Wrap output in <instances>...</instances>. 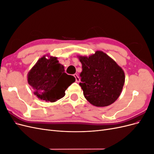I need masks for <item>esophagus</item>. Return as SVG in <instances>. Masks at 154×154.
Listing matches in <instances>:
<instances>
[{
	"instance_id": "1",
	"label": "esophagus",
	"mask_w": 154,
	"mask_h": 154,
	"mask_svg": "<svg viewBox=\"0 0 154 154\" xmlns=\"http://www.w3.org/2000/svg\"><path fill=\"white\" fill-rule=\"evenodd\" d=\"M74 78H75V79H76V82L77 83H79V82H80V78H79V76L77 75L76 74H74Z\"/></svg>"
}]
</instances>
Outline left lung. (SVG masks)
I'll return each instance as SVG.
<instances>
[{"instance_id": "left-lung-1", "label": "left lung", "mask_w": 154, "mask_h": 154, "mask_svg": "<svg viewBox=\"0 0 154 154\" xmlns=\"http://www.w3.org/2000/svg\"><path fill=\"white\" fill-rule=\"evenodd\" d=\"M78 58L82 64L80 85L86 100L99 107L112 104L124 85L123 69L101 51H96L89 57L79 55Z\"/></svg>"}]
</instances>
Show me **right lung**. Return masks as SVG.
<instances>
[{"instance_id":"1","label":"right lung","mask_w":154,"mask_h":154,"mask_svg":"<svg viewBox=\"0 0 154 154\" xmlns=\"http://www.w3.org/2000/svg\"><path fill=\"white\" fill-rule=\"evenodd\" d=\"M75 80L73 76L65 72L64 67L59 63L57 57L48 55L40 58L27 74V82L33 89L34 94L47 102L61 99Z\"/></svg>"}]
</instances>
